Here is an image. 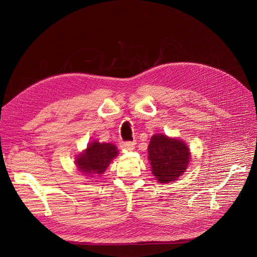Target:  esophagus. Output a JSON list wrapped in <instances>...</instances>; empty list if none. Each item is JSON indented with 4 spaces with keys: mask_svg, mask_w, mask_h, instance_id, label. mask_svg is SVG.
Wrapping results in <instances>:
<instances>
[{
    "mask_svg": "<svg viewBox=\"0 0 257 257\" xmlns=\"http://www.w3.org/2000/svg\"><path fill=\"white\" fill-rule=\"evenodd\" d=\"M120 145H121L120 147L122 148V149H126V150H133L136 144H135L134 142H122Z\"/></svg>",
    "mask_w": 257,
    "mask_h": 257,
    "instance_id": "obj_1",
    "label": "esophagus"
}]
</instances>
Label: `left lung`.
Listing matches in <instances>:
<instances>
[{
    "label": "left lung",
    "mask_w": 257,
    "mask_h": 257,
    "mask_svg": "<svg viewBox=\"0 0 257 257\" xmlns=\"http://www.w3.org/2000/svg\"><path fill=\"white\" fill-rule=\"evenodd\" d=\"M148 153L152 174L161 183L176 181L185 173L191 153L181 139L157 134L151 137Z\"/></svg>",
    "instance_id": "8db88e82"
}]
</instances>
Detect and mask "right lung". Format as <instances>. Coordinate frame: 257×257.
Wrapping results in <instances>:
<instances>
[{
	"label": "right lung",
	"instance_id": "right-lung-1",
	"mask_svg": "<svg viewBox=\"0 0 257 257\" xmlns=\"http://www.w3.org/2000/svg\"><path fill=\"white\" fill-rule=\"evenodd\" d=\"M118 155L113 144L93 142L76 160V165L85 175L103 174L110 162Z\"/></svg>",
	"mask_w": 257,
	"mask_h": 257
}]
</instances>
